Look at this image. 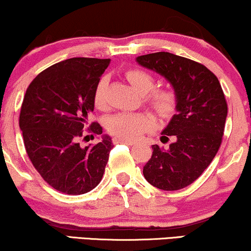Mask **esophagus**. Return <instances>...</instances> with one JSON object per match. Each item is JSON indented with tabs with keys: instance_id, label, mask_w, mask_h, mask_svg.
<instances>
[{
	"instance_id": "obj_1",
	"label": "esophagus",
	"mask_w": 251,
	"mask_h": 251,
	"mask_svg": "<svg viewBox=\"0 0 251 251\" xmlns=\"http://www.w3.org/2000/svg\"><path fill=\"white\" fill-rule=\"evenodd\" d=\"M113 142H114L115 144H126V145H133L135 144V142H132V140H126V139H122V138H113Z\"/></svg>"
}]
</instances>
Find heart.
Masks as SVG:
<instances>
[{"label":"heart","instance_id":"heart-1","mask_svg":"<svg viewBox=\"0 0 251 251\" xmlns=\"http://www.w3.org/2000/svg\"><path fill=\"white\" fill-rule=\"evenodd\" d=\"M126 76L132 87L143 95L152 90L155 83V78L152 74L138 68L126 71ZM106 90H107V78L102 77L98 81L94 92L95 106L99 109L105 108L106 106ZM144 101L157 114L167 118L176 111L178 97L173 89L160 88L146 95L144 97ZM154 126H155V120L149 113H118L109 116L106 122V128L109 133H112L116 138L126 140L139 138L145 131L152 130Z\"/></svg>","mask_w":251,"mask_h":251}]
</instances>
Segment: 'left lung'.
<instances>
[{
    "instance_id": "obj_1",
    "label": "left lung",
    "mask_w": 251,
    "mask_h": 251,
    "mask_svg": "<svg viewBox=\"0 0 251 251\" xmlns=\"http://www.w3.org/2000/svg\"><path fill=\"white\" fill-rule=\"evenodd\" d=\"M173 84L177 113L162 131L166 147L153 145L151 160L143 169L151 185L178 191L201 176L221 147L227 116V102L218 78L204 65L169 52L137 57Z\"/></svg>"
}]
</instances>
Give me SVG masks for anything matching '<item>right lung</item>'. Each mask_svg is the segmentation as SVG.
Wrapping results in <instances>:
<instances>
[{
  "instance_id": "right-lung-1",
  "label": "right lung",
  "mask_w": 251,
  "mask_h": 251,
  "mask_svg": "<svg viewBox=\"0 0 251 251\" xmlns=\"http://www.w3.org/2000/svg\"><path fill=\"white\" fill-rule=\"evenodd\" d=\"M109 61L63 60L41 72L26 90L19 115L26 153L41 177L61 193H88L105 173L111 138L104 136L100 143L85 147L78 140L102 133L97 122L86 126L95 107V88Z\"/></svg>"
}]
</instances>
